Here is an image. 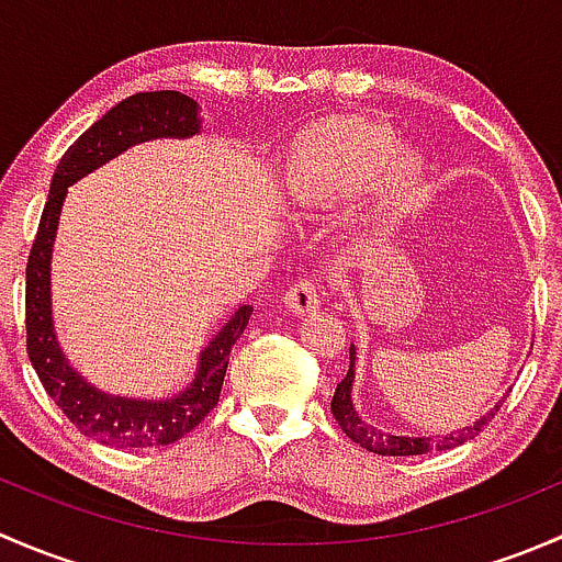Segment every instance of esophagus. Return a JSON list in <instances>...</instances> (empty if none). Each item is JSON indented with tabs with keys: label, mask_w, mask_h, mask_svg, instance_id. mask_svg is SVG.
Returning <instances> with one entry per match:
<instances>
[{
	"label": "esophagus",
	"mask_w": 562,
	"mask_h": 562,
	"mask_svg": "<svg viewBox=\"0 0 562 562\" xmlns=\"http://www.w3.org/2000/svg\"><path fill=\"white\" fill-rule=\"evenodd\" d=\"M321 302H323V293L315 280L296 282V285H291V291L285 293V307L291 310L293 315L313 313V310L321 307Z\"/></svg>",
	"instance_id": "34e87169"
}]
</instances>
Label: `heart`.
I'll list each match as a JSON object with an SVG mask.
<instances>
[{
    "label": "heart",
    "mask_w": 562,
    "mask_h": 562,
    "mask_svg": "<svg viewBox=\"0 0 562 562\" xmlns=\"http://www.w3.org/2000/svg\"><path fill=\"white\" fill-rule=\"evenodd\" d=\"M427 176V160L416 149L396 146L389 127L337 119L296 140L282 171V198L293 209L331 212L364 192L359 225L381 236L418 206Z\"/></svg>",
    "instance_id": "b5f03b06"
}]
</instances>
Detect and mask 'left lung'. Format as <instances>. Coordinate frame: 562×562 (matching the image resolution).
<instances>
[{
    "label": "left lung",
    "instance_id": "1",
    "mask_svg": "<svg viewBox=\"0 0 562 562\" xmlns=\"http://www.w3.org/2000/svg\"><path fill=\"white\" fill-rule=\"evenodd\" d=\"M356 348L350 345V367H348V375L337 383V391H334V400H331V413L337 418L339 429L348 435L353 443H359L361 449L372 451V454H381V457H416V454H427V451H449L462 446L464 440L475 438L486 424L495 418V413L501 411L503 400L497 402L495 407H490V413L473 422L470 427L459 429V432L451 435H432V438H405V435H389L375 429L372 424L361 422V416L356 413L353 407V378H356Z\"/></svg>",
    "mask_w": 562,
    "mask_h": 562
}]
</instances>
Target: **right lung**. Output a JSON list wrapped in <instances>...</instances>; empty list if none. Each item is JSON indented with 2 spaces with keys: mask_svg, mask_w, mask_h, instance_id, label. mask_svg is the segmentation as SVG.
Returning a JSON list of instances; mask_svg holds the SVG:
<instances>
[{
  "mask_svg": "<svg viewBox=\"0 0 562 562\" xmlns=\"http://www.w3.org/2000/svg\"><path fill=\"white\" fill-rule=\"evenodd\" d=\"M201 133L198 103L181 92H138L100 116L70 149L61 155L50 179L48 201L40 217L35 245L26 260V353L45 394L81 429V435L113 449L171 446L206 418L217 405L228 370L231 348L247 328L252 307L241 304L234 317L209 339L198 359L195 378L184 391L166 400H133L105 394L83 381L56 342L50 315V252L67 187L94 168L127 151L130 146L155 138H192Z\"/></svg>",
  "mask_w": 562,
  "mask_h": 562,
  "instance_id": "obj_1",
  "label": "right lung"
}]
</instances>
